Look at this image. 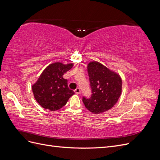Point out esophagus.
Segmentation results:
<instances>
[{"label": "esophagus", "mask_w": 160, "mask_h": 160, "mask_svg": "<svg viewBox=\"0 0 160 160\" xmlns=\"http://www.w3.org/2000/svg\"><path fill=\"white\" fill-rule=\"evenodd\" d=\"M74 91L76 94H80V93H81V90H80L79 88H77L76 89L74 90Z\"/></svg>", "instance_id": "1"}]
</instances>
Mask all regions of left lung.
<instances>
[{"instance_id":"left-lung-1","label":"left lung","mask_w":160,"mask_h":160,"mask_svg":"<svg viewBox=\"0 0 160 160\" xmlns=\"http://www.w3.org/2000/svg\"><path fill=\"white\" fill-rule=\"evenodd\" d=\"M91 96L83 97V102L91 113L99 114L112 108L122 93V81L120 76L99 62L88 64Z\"/></svg>"}]
</instances>
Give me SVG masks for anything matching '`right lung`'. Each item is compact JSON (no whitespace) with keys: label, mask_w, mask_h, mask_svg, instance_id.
<instances>
[{"label":"right lung","mask_w":160,"mask_h":160,"mask_svg":"<svg viewBox=\"0 0 160 160\" xmlns=\"http://www.w3.org/2000/svg\"><path fill=\"white\" fill-rule=\"evenodd\" d=\"M72 67V64L54 62L42 71L32 86L34 97L42 108L56 111L65 106L75 93L69 89L67 80L62 75Z\"/></svg>","instance_id":"obj_1"}]
</instances>
